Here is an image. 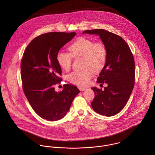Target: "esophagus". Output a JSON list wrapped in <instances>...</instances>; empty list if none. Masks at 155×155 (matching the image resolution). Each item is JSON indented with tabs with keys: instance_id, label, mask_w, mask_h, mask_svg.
I'll use <instances>...</instances> for the list:
<instances>
[{
	"instance_id": "34e87169",
	"label": "esophagus",
	"mask_w": 155,
	"mask_h": 155,
	"mask_svg": "<svg viewBox=\"0 0 155 155\" xmlns=\"http://www.w3.org/2000/svg\"><path fill=\"white\" fill-rule=\"evenodd\" d=\"M78 88L81 91H85L86 88H82V87H78Z\"/></svg>"
}]
</instances>
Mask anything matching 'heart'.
Instances as JSON below:
<instances>
[{"instance_id": "obj_1", "label": "heart", "mask_w": 155, "mask_h": 155, "mask_svg": "<svg viewBox=\"0 0 155 155\" xmlns=\"http://www.w3.org/2000/svg\"><path fill=\"white\" fill-rule=\"evenodd\" d=\"M70 53L60 51L57 54V61L59 66L68 71L71 66L72 57H82V70H76L70 73L68 81L75 85L86 86L93 76L94 71L98 72L104 66L107 51L102 42H94L87 38H79L68 47Z\"/></svg>"}]
</instances>
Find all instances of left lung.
<instances>
[{
	"instance_id": "8db88e82",
	"label": "left lung",
	"mask_w": 155,
	"mask_h": 155,
	"mask_svg": "<svg viewBox=\"0 0 155 155\" xmlns=\"http://www.w3.org/2000/svg\"><path fill=\"white\" fill-rule=\"evenodd\" d=\"M97 35L106 47V64L97 78L98 84L106 83L104 90L92 88L95 97L93 110L106 116H114L127 103L134 87L135 62L127 42L119 36L103 29L85 30L83 34Z\"/></svg>"
}]
</instances>
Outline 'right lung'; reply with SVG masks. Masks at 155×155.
I'll use <instances>...</instances> for the list:
<instances>
[{
	"label": "right lung",
	"instance_id": "add662e5",
	"mask_svg": "<svg viewBox=\"0 0 155 155\" xmlns=\"http://www.w3.org/2000/svg\"><path fill=\"white\" fill-rule=\"evenodd\" d=\"M76 35L75 32H50L35 38L24 51L21 74L24 94L34 111L50 121L62 119L80 91L66 84L57 92L54 85L60 83L61 68L57 61L60 49Z\"/></svg>",
	"mask_w": 155,
	"mask_h": 155
}]
</instances>
